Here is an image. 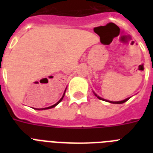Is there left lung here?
<instances>
[{
	"label": "left lung",
	"instance_id": "8db88e82",
	"mask_svg": "<svg viewBox=\"0 0 153 153\" xmlns=\"http://www.w3.org/2000/svg\"><path fill=\"white\" fill-rule=\"evenodd\" d=\"M95 94V96H97V97H98V98H99L100 100L106 101V102H107V100H105V99H104V98H100V97H99V96L97 95L96 94ZM128 99H129V98H126V99H125V100H123V101H119V102H110V101H109V102H110V103H114V104H122V103H124V102H126V101H128Z\"/></svg>",
	"mask_w": 153,
	"mask_h": 153
}]
</instances>
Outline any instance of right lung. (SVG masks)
<instances>
[{"mask_svg": "<svg viewBox=\"0 0 153 153\" xmlns=\"http://www.w3.org/2000/svg\"><path fill=\"white\" fill-rule=\"evenodd\" d=\"M65 92H66V90H65V91H64V94H63V95H62V98H61V99H60V100L59 101V102H58L57 103H55V105H51V106L47 107V108H43V109H39V110H40V109H51V108H53V107L56 106V105H57L59 104V102H61V101L62 100V98H63V97H64V95H65Z\"/></svg>", "mask_w": 153, "mask_h": 153, "instance_id": "right-lung-1", "label": "right lung"}]
</instances>
